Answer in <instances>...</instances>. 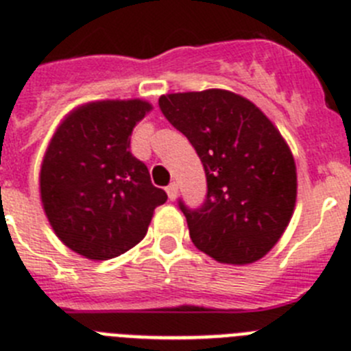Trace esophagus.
Returning <instances> with one entry per match:
<instances>
[{
    "label": "esophagus",
    "instance_id": "1",
    "mask_svg": "<svg viewBox=\"0 0 351 351\" xmlns=\"http://www.w3.org/2000/svg\"><path fill=\"white\" fill-rule=\"evenodd\" d=\"M167 195H169V198L172 202L178 198V184H176V182H172V184L167 186Z\"/></svg>",
    "mask_w": 351,
    "mask_h": 351
}]
</instances>
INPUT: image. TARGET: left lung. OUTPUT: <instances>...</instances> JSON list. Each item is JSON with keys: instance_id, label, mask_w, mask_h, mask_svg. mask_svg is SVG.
Here are the masks:
<instances>
[{"instance_id": "1", "label": "left lung", "mask_w": 351, "mask_h": 351, "mask_svg": "<svg viewBox=\"0 0 351 351\" xmlns=\"http://www.w3.org/2000/svg\"><path fill=\"white\" fill-rule=\"evenodd\" d=\"M158 104L204 163V205L191 210L179 202L195 247L224 265L259 261L294 212L291 147L261 109L230 90L167 94Z\"/></svg>"}]
</instances>
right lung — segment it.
I'll return each instance as SVG.
<instances>
[{
	"instance_id": "add662e5",
	"label": "right lung",
	"mask_w": 351,
	"mask_h": 351,
	"mask_svg": "<svg viewBox=\"0 0 351 351\" xmlns=\"http://www.w3.org/2000/svg\"><path fill=\"white\" fill-rule=\"evenodd\" d=\"M153 109L141 99L95 101L67 114L40 170L43 210L60 242L92 261L127 252L146 237L167 193L130 153L132 130Z\"/></svg>"
}]
</instances>
